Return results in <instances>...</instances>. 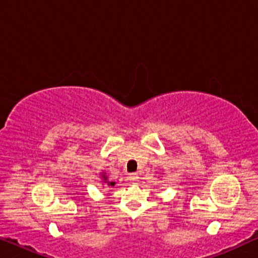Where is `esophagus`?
I'll return each instance as SVG.
<instances>
[{
	"label": "esophagus",
	"mask_w": 258,
	"mask_h": 258,
	"mask_svg": "<svg viewBox=\"0 0 258 258\" xmlns=\"http://www.w3.org/2000/svg\"><path fill=\"white\" fill-rule=\"evenodd\" d=\"M137 181H139V175H137V174H130L129 175V182L130 183H134V184H136Z\"/></svg>",
	"instance_id": "esophagus-1"
}]
</instances>
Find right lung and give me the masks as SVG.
I'll return each mask as SVG.
<instances>
[{
	"label": "right lung",
	"instance_id": "add662e5",
	"mask_svg": "<svg viewBox=\"0 0 258 258\" xmlns=\"http://www.w3.org/2000/svg\"><path fill=\"white\" fill-rule=\"evenodd\" d=\"M105 178H107V177H105ZM108 185H115V183L114 182H108Z\"/></svg>",
	"mask_w": 258,
	"mask_h": 258
}]
</instances>
